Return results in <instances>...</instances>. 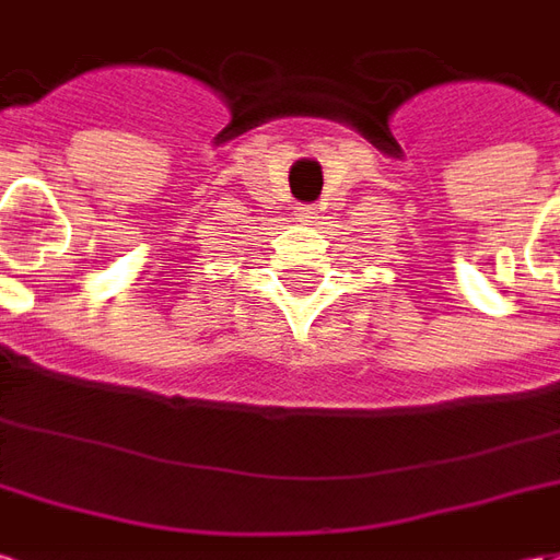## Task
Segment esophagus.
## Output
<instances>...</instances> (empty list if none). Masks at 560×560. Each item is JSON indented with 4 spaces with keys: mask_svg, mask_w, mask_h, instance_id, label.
Returning a JSON list of instances; mask_svg holds the SVG:
<instances>
[{
    "mask_svg": "<svg viewBox=\"0 0 560 560\" xmlns=\"http://www.w3.org/2000/svg\"><path fill=\"white\" fill-rule=\"evenodd\" d=\"M318 214H322V211H318L315 205H303V208H296V217H300V220H306V223L318 220Z\"/></svg>",
    "mask_w": 560,
    "mask_h": 560,
    "instance_id": "34e87169",
    "label": "esophagus"
}]
</instances>
